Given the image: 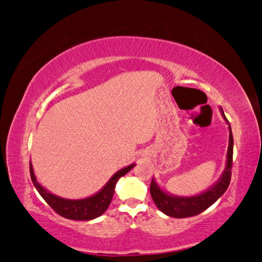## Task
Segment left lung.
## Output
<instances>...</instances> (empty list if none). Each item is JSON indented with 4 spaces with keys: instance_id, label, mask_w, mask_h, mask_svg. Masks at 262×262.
<instances>
[{
    "instance_id": "8db88e82",
    "label": "left lung",
    "mask_w": 262,
    "mask_h": 262,
    "mask_svg": "<svg viewBox=\"0 0 262 262\" xmlns=\"http://www.w3.org/2000/svg\"><path fill=\"white\" fill-rule=\"evenodd\" d=\"M221 115L225 119L226 123L229 128V143L227 150V160H226V167L224 173L216 183H214L212 187L194 196H178L169 193H166L165 190L160 188L156 181L151 180L150 182V195L153 199L156 207L165 213L166 215L171 217H188L198 215L206 210L208 207L212 206L219 198L227 190L229 182H231L232 175V165H233V134L231 126H229L228 120L226 119L224 111L221 108Z\"/></svg>"
}]
</instances>
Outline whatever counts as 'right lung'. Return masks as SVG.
<instances>
[{
  "label": "right lung",
  "mask_w": 262,
  "mask_h": 262,
  "mask_svg": "<svg viewBox=\"0 0 262 262\" xmlns=\"http://www.w3.org/2000/svg\"><path fill=\"white\" fill-rule=\"evenodd\" d=\"M134 166L135 163H133V165L124 167V168L116 171V173L109 179V181L106 185L102 187V189H100L99 192L92 195V196L79 199V200H69V199H63L57 196L55 194L49 193L48 190L43 188V187L37 182L31 162L29 168L30 178L31 181L34 183L35 188L37 189V192L40 193L41 196L45 199L47 204L52 207L57 214H60L61 216H63L66 219H70V220L87 221L93 220V219L95 217H99L106 212L112 202L113 195H114L116 182L119 181V179L121 177L126 175Z\"/></svg>",
  "instance_id": "obj_1"
}]
</instances>
